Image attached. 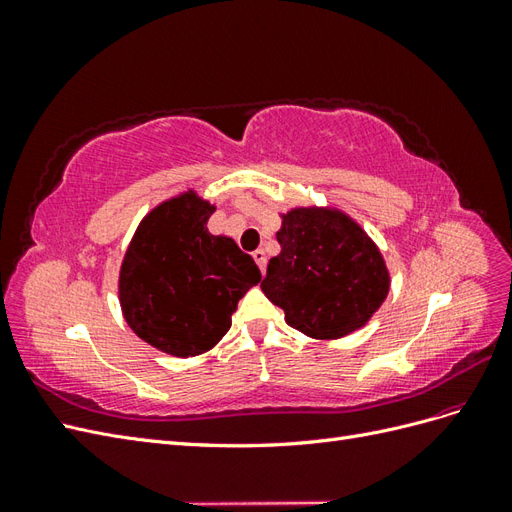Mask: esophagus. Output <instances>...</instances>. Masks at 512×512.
Wrapping results in <instances>:
<instances>
[{
  "instance_id": "esophagus-1",
  "label": "esophagus",
  "mask_w": 512,
  "mask_h": 512,
  "mask_svg": "<svg viewBox=\"0 0 512 512\" xmlns=\"http://www.w3.org/2000/svg\"><path fill=\"white\" fill-rule=\"evenodd\" d=\"M252 256L256 260V265L260 267V271L265 273V269H267V254H265V250H256V252H252Z\"/></svg>"
}]
</instances>
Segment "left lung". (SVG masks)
I'll use <instances>...</instances> for the list:
<instances>
[{
	"instance_id": "8db88e82",
	"label": "left lung",
	"mask_w": 512,
	"mask_h": 512,
	"mask_svg": "<svg viewBox=\"0 0 512 512\" xmlns=\"http://www.w3.org/2000/svg\"><path fill=\"white\" fill-rule=\"evenodd\" d=\"M260 288L286 322L316 339H339L374 316L389 294V271L376 243L348 215L292 209Z\"/></svg>"
}]
</instances>
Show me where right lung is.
Segmentation results:
<instances>
[{"instance_id":"1","label":"right lung","mask_w":512,"mask_h":512,"mask_svg":"<svg viewBox=\"0 0 512 512\" xmlns=\"http://www.w3.org/2000/svg\"><path fill=\"white\" fill-rule=\"evenodd\" d=\"M213 207L194 192L153 209L123 258L119 299L132 331L173 356L213 348L243 294L260 282L250 254L207 230Z\"/></svg>"}]
</instances>
